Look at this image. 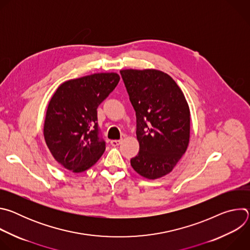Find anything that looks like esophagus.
<instances>
[{"label": "esophagus", "instance_id": "1", "mask_svg": "<svg viewBox=\"0 0 250 250\" xmlns=\"http://www.w3.org/2000/svg\"><path fill=\"white\" fill-rule=\"evenodd\" d=\"M122 140H118V139H114V140H111V146H118L121 145Z\"/></svg>", "mask_w": 250, "mask_h": 250}]
</instances>
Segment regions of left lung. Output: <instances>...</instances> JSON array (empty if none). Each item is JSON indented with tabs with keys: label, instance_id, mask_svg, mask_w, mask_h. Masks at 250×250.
Returning a JSON list of instances; mask_svg holds the SVG:
<instances>
[{
	"label": "left lung",
	"instance_id": "1",
	"mask_svg": "<svg viewBox=\"0 0 250 250\" xmlns=\"http://www.w3.org/2000/svg\"><path fill=\"white\" fill-rule=\"evenodd\" d=\"M121 75L136 115L138 154L130 165L140 176L157 179L170 173L190 140V109L182 90L156 69H125Z\"/></svg>",
	"mask_w": 250,
	"mask_h": 250
}]
</instances>
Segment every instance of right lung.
Returning a JSON list of instances; mask_svg holds the SVG:
<instances>
[{
	"label": "right lung",
	"mask_w": 250,
	"mask_h": 250,
	"mask_svg": "<svg viewBox=\"0 0 250 250\" xmlns=\"http://www.w3.org/2000/svg\"><path fill=\"white\" fill-rule=\"evenodd\" d=\"M120 81L117 73H95L62 83L52 96L43 126L46 146L65 169L80 173L103 155L97 109Z\"/></svg>",
	"instance_id": "right-lung-1"
}]
</instances>
